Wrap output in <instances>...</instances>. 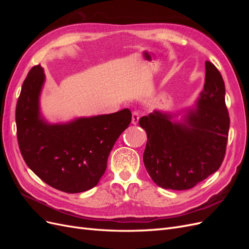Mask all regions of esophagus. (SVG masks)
Returning <instances> with one entry per match:
<instances>
[{
  "label": "esophagus",
  "instance_id": "1",
  "mask_svg": "<svg viewBox=\"0 0 249 249\" xmlns=\"http://www.w3.org/2000/svg\"><path fill=\"white\" fill-rule=\"evenodd\" d=\"M139 118H140L139 113L136 112V111H134V112L132 113V124H137L138 122H139Z\"/></svg>",
  "mask_w": 249,
  "mask_h": 249
}]
</instances>
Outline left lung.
Returning a JSON list of instances; mask_svg holds the SVG:
<instances>
[{
	"instance_id": "8db88e82",
	"label": "left lung",
	"mask_w": 249,
	"mask_h": 249,
	"mask_svg": "<svg viewBox=\"0 0 249 249\" xmlns=\"http://www.w3.org/2000/svg\"><path fill=\"white\" fill-rule=\"evenodd\" d=\"M155 110L139 120L147 142L143 162L164 189L188 190L219 169L227 149L230 116L225 86L216 66L206 61V80L194 108L182 122Z\"/></svg>"
}]
</instances>
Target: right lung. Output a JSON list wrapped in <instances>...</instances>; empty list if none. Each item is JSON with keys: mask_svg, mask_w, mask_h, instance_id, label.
Masks as SVG:
<instances>
[{"mask_svg": "<svg viewBox=\"0 0 249 249\" xmlns=\"http://www.w3.org/2000/svg\"><path fill=\"white\" fill-rule=\"evenodd\" d=\"M44 79L39 64L32 67L22 83L16 110L21 156L28 167L55 189L87 191L103 177L111 149L129 126L132 113L124 109L66 124H48L39 108Z\"/></svg>", "mask_w": 249, "mask_h": 249, "instance_id": "1", "label": "right lung"}]
</instances>
